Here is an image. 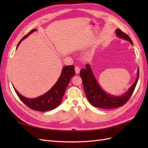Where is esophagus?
Segmentation results:
<instances>
[{
	"mask_svg": "<svg viewBox=\"0 0 148 148\" xmlns=\"http://www.w3.org/2000/svg\"><path fill=\"white\" fill-rule=\"evenodd\" d=\"M75 72H76V73H77V74H78L79 73L80 69H79V67L78 66H76L75 67Z\"/></svg>",
	"mask_w": 148,
	"mask_h": 148,
	"instance_id": "esophagus-1",
	"label": "esophagus"
}]
</instances>
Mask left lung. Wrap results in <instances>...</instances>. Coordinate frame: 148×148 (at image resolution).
<instances>
[{"label": "left lung", "instance_id": "left-lung-1", "mask_svg": "<svg viewBox=\"0 0 148 148\" xmlns=\"http://www.w3.org/2000/svg\"><path fill=\"white\" fill-rule=\"evenodd\" d=\"M115 34L117 37L129 41L133 45L130 38L120 29H116ZM80 77L82 79L84 92L92 106L101 109H114L122 106L130 98L139 78V69L135 82L126 92L120 96H112L103 90L97 82L89 64H86V68L80 71Z\"/></svg>", "mask_w": 148, "mask_h": 148}]
</instances>
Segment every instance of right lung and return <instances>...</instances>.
<instances>
[{
  "label": "right lung",
  "instance_id": "add662e5",
  "mask_svg": "<svg viewBox=\"0 0 148 148\" xmlns=\"http://www.w3.org/2000/svg\"><path fill=\"white\" fill-rule=\"evenodd\" d=\"M36 29H33L30 32L22 38L18 42L16 49L19 46L21 41L28 36L36 31ZM75 74V67L73 65H67L64 66L62 70V73L57 82L53 85L52 88L43 95L38 97L27 98L16 91V89L13 86L16 95L18 96L20 100L23 102L25 105L27 106L30 109L34 110L44 112L51 110L56 109L59 106L62 101V98L65 94V90L68 86L70 79L72 78Z\"/></svg>",
  "mask_w": 148,
  "mask_h": 148
}]
</instances>
